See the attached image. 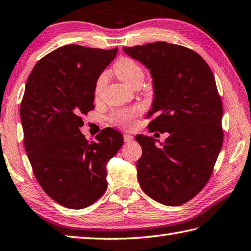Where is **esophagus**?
<instances>
[{"instance_id": "1", "label": "esophagus", "mask_w": 251, "mask_h": 251, "mask_svg": "<svg viewBox=\"0 0 251 251\" xmlns=\"http://www.w3.org/2000/svg\"><path fill=\"white\" fill-rule=\"evenodd\" d=\"M133 135H130V134H124V140L125 142H126V143H129V142H132L133 141Z\"/></svg>"}]
</instances>
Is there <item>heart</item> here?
I'll return each mask as SVG.
<instances>
[{"instance_id":"obj_1","label":"heart","mask_w":251,"mask_h":251,"mask_svg":"<svg viewBox=\"0 0 251 251\" xmlns=\"http://www.w3.org/2000/svg\"><path fill=\"white\" fill-rule=\"evenodd\" d=\"M115 73L122 82L127 86L133 87L138 83H142L144 79V71L134 60L130 58H121L115 64ZM107 82V74L102 73L97 79L95 86V97L98 98L101 95V92ZM136 110H120L112 113L110 120L113 124L125 129H130L133 126V118Z\"/></svg>"}]
</instances>
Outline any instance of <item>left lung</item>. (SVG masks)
<instances>
[{"label":"left lung","mask_w":251,"mask_h":251,"mask_svg":"<svg viewBox=\"0 0 251 251\" xmlns=\"http://www.w3.org/2000/svg\"><path fill=\"white\" fill-rule=\"evenodd\" d=\"M126 55L150 71L153 101L149 129L168 132L164 143L139 134L140 186L164 205H181L205 186L223 144V107L214 75L197 52L157 41L124 47Z\"/></svg>","instance_id":"left-lung-1"}]
</instances>
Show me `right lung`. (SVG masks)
<instances>
[{"label": "right lung", "instance_id": "1", "mask_svg": "<svg viewBox=\"0 0 251 251\" xmlns=\"http://www.w3.org/2000/svg\"><path fill=\"white\" fill-rule=\"evenodd\" d=\"M118 49L60 47L38 61L21 103L24 143L35 177L59 204L79 210L107 190V164L124 136L106 127L87 141L82 113L94 109L97 79Z\"/></svg>", "mask_w": 251, "mask_h": 251}]
</instances>
